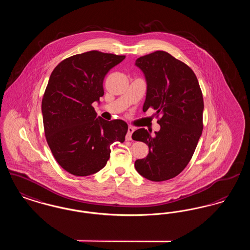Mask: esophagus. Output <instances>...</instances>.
Segmentation results:
<instances>
[{
  "label": "esophagus",
  "mask_w": 250,
  "mask_h": 250,
  "mask_svg": "<svg viewBox=\"0 0 250 250\" xmlns=\"http://www.w3.org/2000/svg\"><path fill=\"white\" fill-rule=\"evenodd\" d=\"M133 132H134V128L132 126H128V130H127V134H126V137H125L126 141H131V139H132L131 136H132Z\"/></svg>",
  "instance_id": "1"
}]
</instances>
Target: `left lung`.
I'll list each match as a JSON object with an SVG mask.
<instances>
[{"instance_id": "obj_1", "label": "left lung", "mask_w": 250, "mask_h": 250, "mask_svg": "<svg viewBox=\"0 0 250 250\" xmlns=\"http://www.w3.org/2000/svg\"><path fill=\"white\" fill-rule=\"evenodd\" d=\"M147 83L143 111L152 107L160 130L140 128L134 141L146 143L149 154L135 161L137 171L154 182L174 178L188 166L202 136L203 98L195 73L163 50L142 56L135 63Z\"/></svg>"}]
</instances>
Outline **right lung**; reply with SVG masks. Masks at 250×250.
<instances>
[{
	"label": "right lung",
	"mask_w": 250,
	"mask_h": 250,
	"mask_svg": "<svg viewBox=\"0 0 250 250\" xmlns=\"http://www.w3.org/2000/svg\"><path fill=\"white\" fill-rule=\"evenodd\" d=\"M125 55L97 50L62 61L51 73L42 99L45 136L60 166L76 176H88L106 166L110 145L124 143L123 120L96 118L95 101L104 95V78Z\"/></svg>",
	"instance_id": "right-lung-1"
}]
</instances>
